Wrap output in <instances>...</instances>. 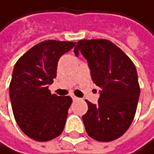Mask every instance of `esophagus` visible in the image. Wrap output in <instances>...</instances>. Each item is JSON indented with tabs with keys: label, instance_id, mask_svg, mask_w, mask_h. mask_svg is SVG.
Listing matches in <instances>:
<instances>
[{
	"label": "esophagus",
	"instance_id": "obj_1",
	"mask_svg": "<svg viewBox=\"0 0 154 154\" xmlns=\"http://www.w3.org/2000/svg\"><path fill=\"white\" fill-rule=\"evenodd\" d=\"M72 100H73V102H75V100H78V98H77V97H75V96H72Z\"/></svg>",
	"mask_w": 154,
	"mask_h": 154
}]
</instances>
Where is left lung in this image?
I'll use <instances>...</instances> for the list:
<instances>
[{"label": "left lung", "instance_id": "obj_1", "mask_svg": "<svg viewBox=\"0 0 154 154\" xmlns=\"http://www.w3.org/2000/svg\"><path fill=\"white\" fill-rule=\"evenodd\" d=\"M74 54L86 59L93 82L100 87L97 104L86 100L88 110L82 119L87 134L103 142L120 137L133 122L140 95L135 66L106 39L80 40Z\"/></svg>", "mask_w": 154, "mask_h": 154}]
</instances>
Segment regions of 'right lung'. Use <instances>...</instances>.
Wrapping results in <instances>:
<instances>
[{"label": "right lung", "mask_w": 154, "mask_h": 154, "mask_svg": "<svg viewBox=\"0 0 154 154\" xmlns=\"http://www.w3.org/2000/svg\"><path fill=\"white\" fill-rule=\"evenodd\" d=\"M74 42L46 40L36 44L16 63L9 86L15 119L34 140L49 141L60 135L72 103L69 96L51 94L60 57Z\"/></svg>", "instance_id": "1"}]
</instances>
